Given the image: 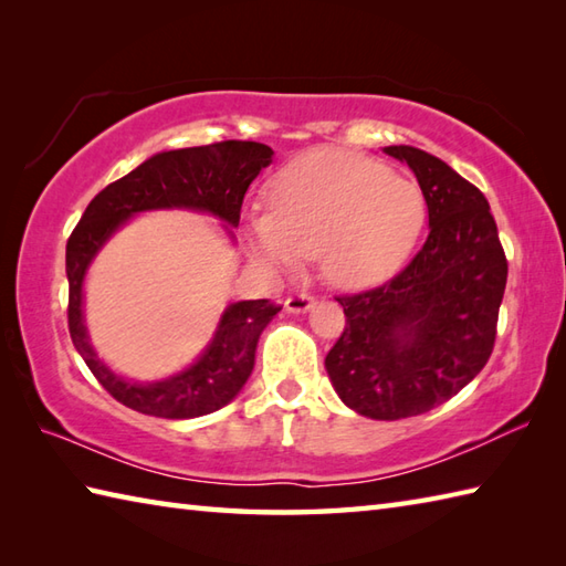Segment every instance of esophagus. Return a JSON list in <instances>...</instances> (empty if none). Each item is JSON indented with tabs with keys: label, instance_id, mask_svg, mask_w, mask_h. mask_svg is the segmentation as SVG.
Listing matches in <instances>:
<instances>
[{
	"label": "esophagus",
	"instance_id": "obj_1",
	"mask_svg": "<svg viewBox=\"0 0 566 566\" xmlns=\"http://www.w3.org/2000/svg\"><path fill=\"white\" fill-rule=\"evenodd\" d=\"M314 296L311 294H294V296H290L284 302V306H286V311H290V314H306V311H311L314 308Z\"/></svg>",
	"mask_w": 566,
	"mask_h": 566
}]
</instances>
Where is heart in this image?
Returning a JSON list of instances; mask_svg holds the SVG:
<instances>
[{
  "mask_svg": "<svg viewBox=\"0 0 566 566\" xmlns=\"http://www.w3.org/2000/svg\"><path fill=\"white\" fill-rule=\"evenodd\" d=\"M426 226L413 182L357 155L316 150L286 165L268 187V213L248 219V243L276 272L316 252L340 290L375 286L401 268Z\"/></svg>",
  "mask_w": 566,
  "mask_h": 566,
  "instance_id": "heart-1",
  "label": "heart"
}]
</instances>
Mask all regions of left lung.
<instances>
[{"label": "left lung", "mask_w": 566, "mask_h": 566, "mask_svg": "<svg viewBox=\"0 0 566 566\" xmlns=\"http://www.w3.org/2000/svg\"><path fill=\"white\" fill-rule=\"evenodd\" d=\"M384 153L413 170L430 233L394 280L338 296L345 328L326 369L355 413L399 420L452 399L484 369L509 262L482 191L426 150L389 146Z\"/></svg>", "instance_id": "obj_1"}]
</instances>
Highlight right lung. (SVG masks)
<instances>
[{"instance_id": "1", "label": "right lung", "mask_w": 566, "mask_h": 566, "mask_svg": "<svg viewBox=\"0 0 566 566\" xmlns=\"http://www.w3.org/2000/svg\"><path fill=\"white\" fill-rule=\"evenodd\" d=\"M272 155L270 146L252 140L165 150L102 189L82 213L65 250L70 338L92 375L118 403L146 416L182 420L219 411L245 387L255 367L260 335L280 311L268 298L228 304L209 345L182 371L155 381H134L116 375L92 347L84 326L82 286L106 240L143 211L191 209L209 213L223 221L228 235L233 238L245 191L262 167L272 163Z\"/></svg>"}]
</instances>
